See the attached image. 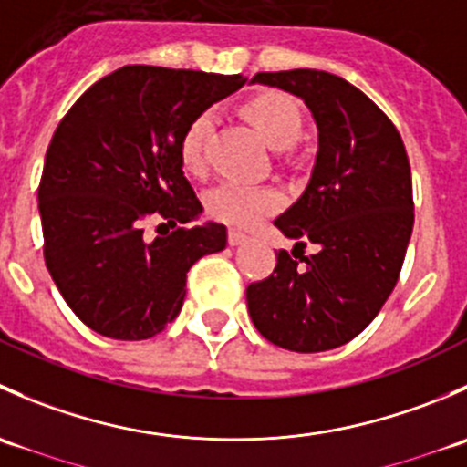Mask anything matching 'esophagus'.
Instances as JSON below:
<instances>
[{
    "label": "esophagus",
    "mask_w": 467,
    "mask_h": 467,
    "mask_svg": "<svg viewBox=\"0 0 467 467\" xmlns=\"http://www.w3.org/2000/svg\"><path fill=\"white\" fill-rule=\"evenodd\" d=\"M246 234H244L242 233V230H228V244H230V246H239V244H244V242H246Z\"/></svg>",
    "instance_id": "1"
}]
</instances>
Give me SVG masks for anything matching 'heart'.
Masks as SVG:
<instances>
[{"label":"heart","mask_w":467,"mask_h":467,"mask_svg":"<svg viewBox=\"0 0 467 467\" xmlns=\"http://www.w3.org/2000/svg\"><path fill=\"white\" fill-rule=\"evenodd\" d=\"M244 115L251 119L257 133L271 149H291L303 133V112L298 103L280 92H264L253 97L244 106ZM214 110H203L182 130L178 155L182 167L190 173H201L205 169V146L214 130ZM282 194L273 187L248 185L242 181H223L214 190L207 192V214L230 225H255L264 216L280 210Z\"/></svg>","instance_id":"obj_1"}]
</instances>
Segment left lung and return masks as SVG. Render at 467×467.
<instances>
[{
    "mask_svg": "<svg viewBox=\"0 0 467 467\" xmlns=\"http://www.w3.org/2000/svg\"><path fill=\"white\" fill-rule=\"evenodd\" d=\"M253 83L307 103L318 153L307 190L273 223L317 246L294 261L277 253L271 275L246 289L264 338L294 352H323L352 341L398 285L413 230L407 149L393 121L337 74L318 69L260 72Z\"/></svg>",
    "mask_w": 467,
    "mask_h": 467,
    "instance_id": "1",
    "label": "left lung"
}]
</instances>
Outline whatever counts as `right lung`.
Instances as JSON below:
<instances>
[{"mask_svg": "<svg viewBox=\"0 0 467 467\" xmlns=\"http://www.w3.org/2000/svg\"><path fill=\"white\" fill-rule=\"evenodd\" d=\"M246 83L242 74L126 65L60 119L37 187L45 264L94 332L142 341L181 314L187 271L225 248V225H190L203 205L178 144L199 112ZM149 218L162 220L153 243Z\"/></svg>", "mask_w": 467, "mask_h": 467, "instance_id": "1", "label": "right lung"}]
</instances>
